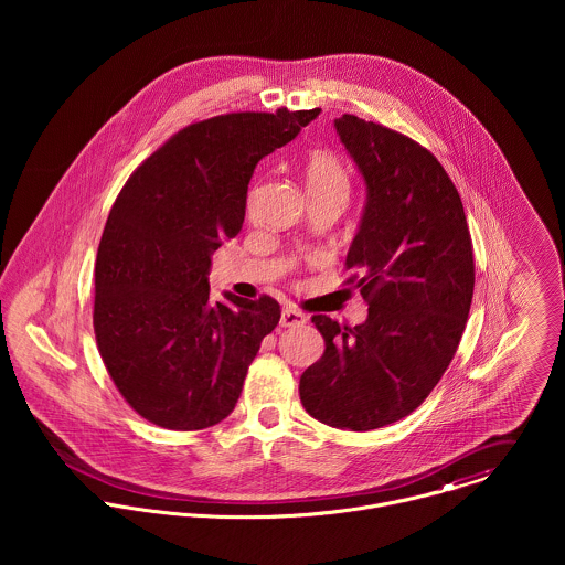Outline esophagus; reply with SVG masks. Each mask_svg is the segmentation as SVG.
Instances as JSON below:
<instances>
[{
    "label": "esophagus",
    "instance_id": "esophagus-1",
    "mask_svg": "<svg viewBox=\"0 0 565 565\" xmlns=\"http://www.w3.org/2000/svg\"><path fill=\"white\" fill-rule=\"evenodd\" d=\"M280 323H282L285 328H287V326H302V323H307V316H305L302 311H298V309L287 307V309H282Z\"/></svg>",
    "mask_w": 565,
    "mask_h": 565
}]
</instances>
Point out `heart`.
<instances>
[{
	"instance_id": "b5f03b06",
	"label": "heart",
	"mask_w": 565,
	"mask_h": 565,
	"mask_svg": "<svg viewBox=\"0 0 565 565\" xmlns=\"http://www.w3.org/2000/svg\"><path fill=\"white\" fill-rule=\"evenodd\" d=\"M307 186L313 195H345L350 193V175L345 164L332 152L313 150L307 159ZM256 202V189L249 193L247 206L252 209Z\"/></svg>"
}]
</instances>
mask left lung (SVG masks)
I'll list each match as a JSON object with an SVG mask.
<instances>
[{"label": "left lung", "instance_id": "left-lung-1", "mask_svg": "<svg viewBox=\"0 0 565 565\" xmlns=\"http://www.w3.org/2000/svg\"><path fill=\"white\" fill-rule=\"evenodd\" d=\"M334 128L367 184L345 285L370 309L354 328L311 318L326 348L300 379V401L322 424L361 433L413 413L448 370L472 305L475 252L459 191L426 148L354 115Z\"/></svg>", "mask_w": 565, "mask_h": 565}]
</instances>
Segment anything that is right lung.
Wrapping results in <instances>:
<instances>
[{
	"label": "right lung",
	"mask_w": 565,
	"mask_h": 565,
	"mask_svg": "<svg viewBox=\"0 0 565 565\" xmlns=\"http://www.w3.org/2000/svg\"><path fill=\"white\" fill-rule=\"evenodd\" d=\"M320 115L228 113L178 130L119 191L95 258L99 356L141 417L202 430L228 417L280 305L211 300V254L239 235L256 162Z\"/></svg>",
	"instance_id": "add662e5"
}]
</instances>
